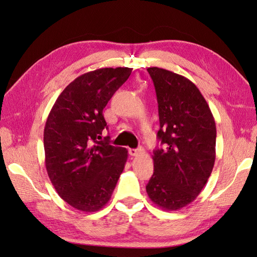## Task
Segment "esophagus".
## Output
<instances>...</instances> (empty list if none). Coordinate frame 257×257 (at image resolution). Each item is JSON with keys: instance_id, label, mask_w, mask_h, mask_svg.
I'll return each mask as SVG.
<instances>
[{"instance_id": "obj_1", "label": "esophagus", "mask_w": 257, "mask_h": 257, "mask_svg": "<svg viewBox=\"0 0 257 257\" xmlns=\"http://www.w3.org/2000/svg\"><path fill=\"white\" fill-rule=\"evenodd\" d=\"M143 152H144V149L142 147H140V148H130L128 149V154L131 156H139V155L143 154Z\"/></svg>"}]
</instances>
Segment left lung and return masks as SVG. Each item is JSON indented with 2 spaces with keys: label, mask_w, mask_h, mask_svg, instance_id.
<instances>
[{
  "label": "left lung",
  "mask_w": 257,
  "mask_h": 257,
  "mask_svg": "<svg viewBox=\"0 0 257 257\" xmlns=\"http://www.w3.org/2000/svg\"><path fill=\"white\" fill-rule=\"evenodd\" d=\"M158 101L162 147L154 150L149 198L165 210L192 203L207 183L216 159V123L208 103L190 79L148 67Z\"/></svg>",
  "instance_id": "1"
}]
</instances>
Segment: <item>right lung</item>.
<instances>
[{
  "label": "right lung",
  "mask_w": 257,
  "mask_h": 257,
  "mask_svg": "<svg viewBox=\"0 0 257 257\" xmlns=\"http://www.w3.org/2000/svg\"><path fill=\"white\" fill-rule=\"evenodd\" d=\"M130 67L80 75L61 92L48 115L43 145L50 181L62 199L85 212L107 204L127 160V150L102 140V111L126 81Z\"/></svg>",
  "instance_id": "1"
}]
</instances>
